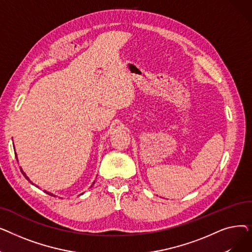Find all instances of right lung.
<instances>
[{
    "label": "right lung",
    "mask_w": 252,
    "mask_h": 252,
    "mask_svg": "<svg viewBox=\"0 0 252 252\" xmlns=\"http://www.w3.org/2000/svg\"><path fill=\"white\" fill-rule=\"evenodd\" d=\"M15 156H16V159H17V161H18V158H17V154H16ZM20 170H21V173H22V175H23V176L25 177V179H26V180H28V181H30V182H31V183H32V185H34V184H33V183H32V181L30 180V178H29L28 176H26V174L24 173V171H23V169H22L21 167H20ZM93 184H95V182H94V183H93ZM34 186H35V187H37V186H36V185H34ZM91 187H92V186H91ZM44 192H45V193H47V194H49V195H51V196H54V197H55V195H54V194H52V193H50V192H48V191H46V190H44Z\"/></svg>",
    "instance_id": "1"
}]
</instances>
